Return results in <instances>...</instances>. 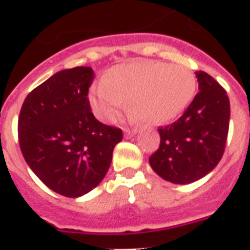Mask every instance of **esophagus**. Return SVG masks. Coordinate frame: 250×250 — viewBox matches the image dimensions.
<instances>
[{
    "mask_svg": "<svg viewBox=\"0 0 250 250\" xmlns=\"http://www.w3.org/2000/svg\"><path fill=\"white\" fill-rule=\"evenodd\" d=\"M125 135H126L127 138H131L134 137V135H137V130H130V129H125Z\"/></svg>",
    "mask_w": 250,
    "mask_h": 250,
    "instance_id": "esophagus-1",
    "label": "esophagus"
}]
</instances>
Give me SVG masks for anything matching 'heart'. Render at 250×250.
<instances>
[{"label":"heart","instance_id":"obj_1","mask_svg":"<svg viewBox=\"0 0 250 250\" xmlns=\"http://www.w3.org/2000/svg\"><path fill=\"white\" fill-rule=\"evenodd\" d=\"M197 78L183 65L131 62L113 66L94 86L89 103L101 120H113L126 106L133 117L164 125L187 110L195 96Z\"/></svg>","mask_w":250,"mask_h":250}]
</instances>
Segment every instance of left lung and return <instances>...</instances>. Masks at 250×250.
Wrapping results in <instances>:
<instances>
[{
	"label": "left lung",
	"mask_w": 250,
	"mask_h": 250,
	"mask_svg": "<svg viewBox=\"0 0 250 250\" xmlns=\"http://www.w3.org/2000/svg\"><path fill=\"white\" fill-rule=\"evenodd\" d=\"M199 93L183 116L160 127V148L149 157L153 171L172 184H190L209 174L224 154L230 101L220 84L197 71Z\"/></svg>",
	"instance_id": "8db88e82"
}]
</instances>
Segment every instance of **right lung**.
<instances>
[{
	"label": "right lung",
	"mask_w": 250,
	"mask_h": 250,
	"mask_svg": "<svg viewBox=\"0 0 250 250\" xmlns=\"http://www.w3.org/2000/svg\"><path fill=\"white\" fill-rule=\"evenodd\" d=\"M88 66L61 70L29 93L19 116V143L28 166L51 190L69 198L89 193L106 176L120 129L90 111Z\"/></svg>",
	"instance_id": "obj_1"
}]
</instances>
